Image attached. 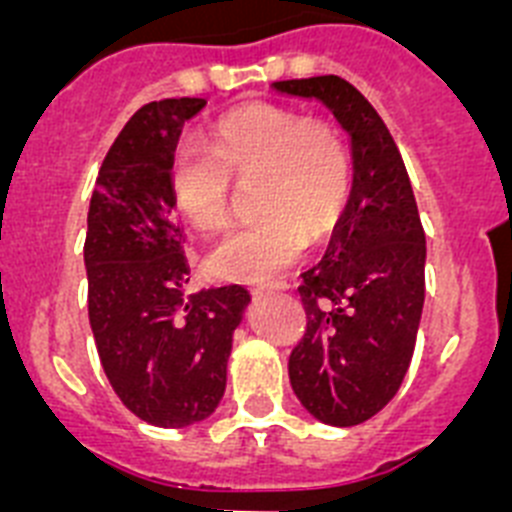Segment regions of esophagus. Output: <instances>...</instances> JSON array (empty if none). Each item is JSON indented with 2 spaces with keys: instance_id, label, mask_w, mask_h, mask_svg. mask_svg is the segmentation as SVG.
<instances>
[{
  "instance_id": "34e87169",
  "label": "esophagus",
  "mask_w": 512,
  "mask_h": 512,
  "mask_svg": "<svg viewBox=\"0 0 512 512\" xmlns=\"http://www.w3.org/2000/svg\"><path fill=\"white\" fill-rule=\"evenodd\" d=\"M282 289H287V284H269V287L256 289V295H271V292H282Z\"/></svg>"
}]
</instances>
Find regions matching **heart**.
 Segmentation results:
<instances>
[{
    "mask_svg": "<svg viewBox=\"0 0 512 512\" xmlns=\"http://www.w3.org/2000/svg\"><path fill=\"white\" fill-rule=\"evenodd\" d=\"M235 179L259 176V223L228 233L207 253V269L228 282H269L315 241L336 230L348 192L351 158L330 122L307 120L279 104H251L217 122L207 148L184 143L169 164L176 210L197 230L228 223Z\"/></svg>",
    "mask_w": 512,
    "mask_h": 512,
    "instance_id": "heart-1",
    "label": "heart"
}]
</instances>
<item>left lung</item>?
<instances>
[{
	"instance_id": "obj_1",
	"label": "left lung",
	"mask_w": 512,
	"mask_h": 512,
	"mask_svg": "<svg viewBox=\"0 0 512 512\" xmlns=\"http://www.w3.org/2000/svg\"><path fill=\"white\" fill-rule=\"evenodd\" d=\"M318 99L351 138L354 182L323 261L302 274L307 315L289 382L310 415L359 425L397 395L425 300V233L410 176L369 99L341 76L274 81Z\"/></svg>"
}]
</instances>
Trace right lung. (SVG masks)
I'll return each mask as SVG.
<instances>
[{
	"label": "right lung",
	"mask_w": 512,
	"mask_h": 512,
	"mask_svg": "<svg viewBox=\"0 0 512 512\" xmlns=\"http://www.w3.org/2000/svg\"><path fill=\"white\" fill-rule=\"evenodd\" d=\"M200 97L143 104L99 166L87 215L89 325L112 390L161 428L200 423L223 400L241 284L184 292L189 264L169 164Z\"/></svg>",
	"instance_id": "right-lung-1"
}]
</instances>
